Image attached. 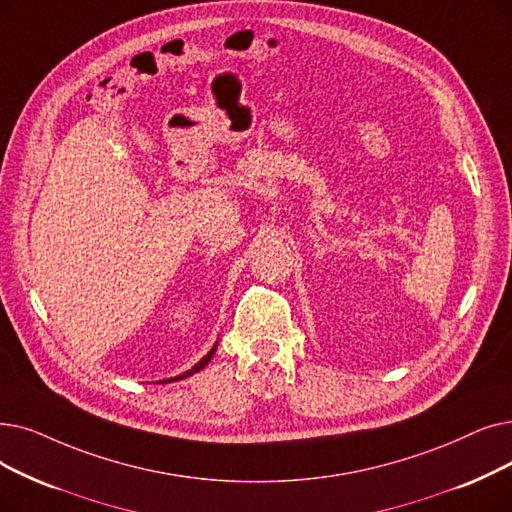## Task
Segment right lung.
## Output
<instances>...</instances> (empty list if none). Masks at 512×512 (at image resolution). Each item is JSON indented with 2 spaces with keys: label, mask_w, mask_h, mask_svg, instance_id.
I'll return each mask as SVG.
<instances>
[{
  "label": "right lung",
  "mask_w": 512,
  "mask_h": 512,
  "mask_svg": "<svg viewBox=\"0 0 512 512\" xmlns=\"http://www.w3.org/2000/svg\"><path fill=\"white\" fill-rule=\"evenodd\" d=\"M215 349H217V343H215V347L205 355V358L198 362V364H194L190 370H186L184 374H180V376H173V379H167V381H161V383H171V381H182V379H186V376H190V374H194V372H198V370H203L209 362H211V358H213V353H215Z\"/></svg>",
  "instance_id": "add662e5"
}]
</instances>
